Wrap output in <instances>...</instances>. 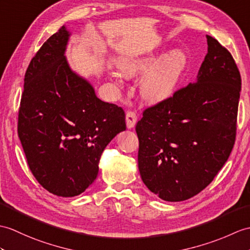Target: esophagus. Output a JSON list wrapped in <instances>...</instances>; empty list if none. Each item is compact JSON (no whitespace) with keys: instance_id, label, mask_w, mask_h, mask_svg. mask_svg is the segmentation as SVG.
<instances>
[{"instance_id":"esophagus-1","label":"esophagus","mask_w":250,"mask_h":250,"mask_svg":"<svg viewBox=\"0 0 250 250\" xmlns=\"http://www.w3.org/2000/svg\"><path fill=\"white\" fill-rule=\"evenodd\" d=\"M125 121H126L127 129H132V127H134L137 121L136 113L133 111H127L125 114Z\"/></svg>"}]
</instances>
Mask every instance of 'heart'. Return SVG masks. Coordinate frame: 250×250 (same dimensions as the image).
<instances>
[{
	"mask_svg": "<svg viewBox=\"0 0 250 250\" xmlns=\"http://www.w3.org/2000/svg\"><path fill=\"white\" fill-rule=\"evenodd\" d=\"M154 54L134 55L121 59L118 67L121 74L132 78L146 72L141 80V90L147 101L156 103L164 101L175 92L187 65V56L180 50H172L155 62ZM116 82H120V75L113 72Z\"/></svg>",
	"mask_w": 250,
	"mask_h": 250,
	"instance_id": "obj_1",
	"label": "heart"
}]
</instances>
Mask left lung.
I'll return each instance as SVG.
<instances>
[{"label":"left lung","mask_w":250,"mask_h":250,"mask_svg":"<svg viewBox=\"0 0 250 250\" xmlns=\"http://www.w3.org/2000/svg\"><path fill=\"white\" fill-rule=\"evenodd\" d=\"M207 42L196 82L147 107L135 126L143 182L166 201L205 189L235 143L241 74L225 46L208 35Z\"/></svg>","instance_id":"obj_1"}]
</instances>
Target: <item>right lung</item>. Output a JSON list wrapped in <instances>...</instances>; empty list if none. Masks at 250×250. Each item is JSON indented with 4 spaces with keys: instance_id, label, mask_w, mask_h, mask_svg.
Segmentation results:
<instances>
[{
    "instance_id": "right-lung-1",
    "label": "right lung",
    "mask_w": 250,
    "mask_h": 250,
    "mask_svg": "<svg viewBox=\"0 0 250 250\" xmlns=\"http://www.w3.org/2000/svg\"><path fill=\"white\" fill-rule=\"evenodd\" d=\"M66 27L46 40L24 75L18 135L27 165L50 193L73 197L95 181L103 150L125 130L123 107L103 102L71 71Z\"/></svg>"
}]
</instances>
